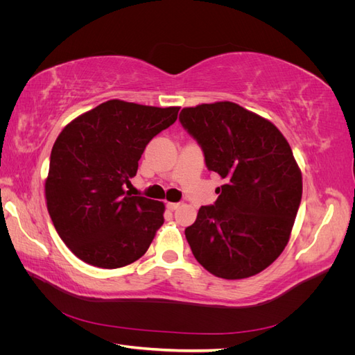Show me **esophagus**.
I'll return each mask as SVG.
<instances>
[{
	"label": "esophagus",
	"mask_w": 355,
	"mask_h": 355,
	"mask_svg": "<svg viewBox=\"0 0 355 355\" xmlns=\"http://www.w3.org/2000/svg\"><path fill=\"white\" fill-rule=\"evenodd\" d=\"M166 206H167V209H168V210L173 211V210H176V209L180 206V202H167Z\"/></svg>",
	"instance_id": "1"
}]
</instances>
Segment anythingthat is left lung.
Wrapping results in <instances>:
<instances>
[{"instance_id":"8db88e82","label":"left lung","mask_w":355,"mask_h":355,"mask_svg":"<svg viewBox=\"0 0 355 355\" xmlns=\"http://www.w3.org/2000/svg\"><path fill=\"white\" fill-rule=\"evenodd\" d=\"M179 121L225 179L185 230L192 254L227 280L263 271L284 250L302 198L292 148L272 123L232 102L184 108Z\"/></svg>"}]
</instances>
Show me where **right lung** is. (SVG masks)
Returning <instances> with one entry per match:
<instances>
[{"instance_id": "add662e5", "label": "right lung", "mask_w": 355, "mask_h": 355, "mask_svg": "<svg viewBox=\"0 0 355 355\" xmlns=\"http://www.w3.org/2000/svg\"><path fill=\"white\" fill-rule=\"evenodd\" d=\"M179 108L108 101L58 136L46 180L47 209L62 241L85 263L114 270L137 261L164 223V204L125 192L146 145Z\"/></svg>"}]
</instances>
